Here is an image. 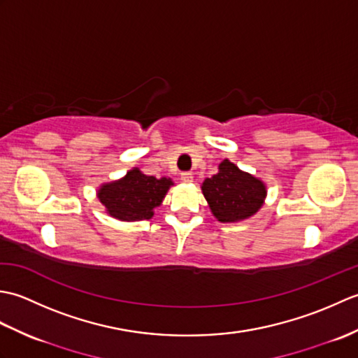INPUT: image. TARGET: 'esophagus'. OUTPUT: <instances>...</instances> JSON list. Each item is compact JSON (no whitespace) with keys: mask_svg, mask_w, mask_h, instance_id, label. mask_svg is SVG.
Instances as JSON below:
<instances>
[{"mask_svg":"<svg viewBox=\"0 0 358 358\" xmlns=\"http://www.w3.org/2000/svg\"><path fill=\"white\" fill-rule=\"evenodd\" d=\"M181 181H183V183H192L194 173L192 172H183V173H181Z\"/></svg>","mask_w":358,"mask_h":358,"instance_id":"esophagus-1","label":"esophagus"}]
</instances>
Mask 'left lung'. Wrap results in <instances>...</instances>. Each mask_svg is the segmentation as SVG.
Masks as SVG:
<instances>
[{"label":"left lung","instance_id":"left-lung-1","mask_svg":"<svg viewBox=\"0 0 358 358\" xmlns=\"http://www.w3.org/2000/svg\"><path fill=\"white\" fill-rule=\"evenodd\" d=\"M201 191L210 212L222 223H235L252 217L266 199L263 181L240 171L229 159H223L218 172L203 181Z\"/></svg>","mask_w":358,"mask_h":358}]
</instances>
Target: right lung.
I'll use <instances>...</instances> for the list:
<instances>
[{
    "label": "right lung",
    "mask_w": 358,
    "mask_h": 358,
    "mask_svg": "<svg viewBox=\"0 0 358 358\" xmlns=\"http://www.w3.org/2000/svg\"><path fill=\"white\" fill-rule=\"evenodd\" d=\"M172 185L171 178H155L134 167L123 178L104 183L96 195L110 217L121 222H140L154 217L155 208Z\"/></svg>",
    "instance_id": "add662e5"
}]
</instances>
